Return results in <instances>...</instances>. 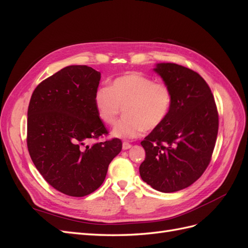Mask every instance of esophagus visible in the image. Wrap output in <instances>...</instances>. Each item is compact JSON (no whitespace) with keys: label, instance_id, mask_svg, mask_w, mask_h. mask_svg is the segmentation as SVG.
I'll return each instance as SVG.
<instances>
[{"label":"esophagus","instance_id":"esophagus-1","mask_svg":"<svg viewBox=\"0 0 248 248\" xmlns=\"http://www.w3.org/2000/svg\"><path fill=\"white\" fill-rule=\"evenodd\" d=\"M123 150H128L131 148V144H129L128 141H123V145H122Z\"/></svg>","mask_w":248,"mask_h":248}]
</instances>
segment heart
Returning <instances> with one entry per match:
<instances>
[{
  "mask_svg": "<svg viewBox=\"0 0 248 248\" xmlns=\"http://www.w3.org/2000/svg\"><path fill=\"white\" fill-rule=\"evenodd\" d=\"M97 115L107 125H114L124 108L125 117L111 134L120 139H136L147 130L159 127L172 104L170 88L138 72H130L100 87L94 95Z\"/></svg>",
  "mask_w": 248,
  "mask_h": 248,
  "instance_id": "heart-1",
  "label": "heart"
}]
</instances>
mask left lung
Instances as JSON below:
<instances>
[{
    "label": "left lung",
    "mask_w": 248,
    "mask_h": 248,
    "mask_svg": "<svg viewBox=\"0 0 248 248\" xmlns=\"http://www.w3.org/2000/svg\"><path fill=\"white\" fill-rule=\"evenodd\" d=\"M154 71L172 93L168 118L140 141L146 158L140 175L161 192L190 186L211 161L218 132V111L211 89L199 73L174 63H160Z\"/></svg>",
    "instance_id": "obj_1"
}]
</instances>
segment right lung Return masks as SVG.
I'll use <instances>...</instances> for the list:
<instances>
[{"label":"right lung","instance_id":"right-lung-1","mask_svg":"<svg viewBox=\"0 0 248 248\" xmlns=\"http://www.w3.org/2000/svg\"><path fill=\"white\" fill-rule=\"evenodd\" d=\"M100 78L86 65L67 66L41 81L30 100V156L44 180L70 197L99 188L108 164L122 150L119 139L87 144L108 134L94 103Z\"/></svg>","mask_w":248,"mask_h":248}]
</instances>
